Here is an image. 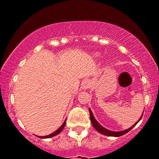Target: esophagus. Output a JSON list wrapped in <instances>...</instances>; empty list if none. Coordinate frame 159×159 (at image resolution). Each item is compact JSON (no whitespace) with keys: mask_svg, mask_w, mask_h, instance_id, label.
Here are the masks:
<instances>
[{"mask_svg":"<svg viewBox=\"0 0 159 159\" xmlns=\"http://www.w3.org/2000/svg\"><path fill=\"white\" fill-rule=\"evenodd\" d=\"M90 85H91V80H85L83 81L82 87L84 90H87V89L90 88Z\"/></svg>","mask_w":159,"mask_h":159,"instance_id":"34e87169","label":"esophagus"}]
</instances>
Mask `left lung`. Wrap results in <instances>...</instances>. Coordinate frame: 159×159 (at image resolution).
I'll return each mask as SVG.
<instances>
[{"instance_id": "left-lung-1", "label": "left lung", "mask_w": 159, "mask_h": 159, "mask_svg": "<svg viewBox=\"0 0 159 159\" xmlns=\"http://www.w3.org/2000/svg\"><path fill=\"white\" fill-rule=\"evenodd\" d=\"M89 112H90V121H91V123L92 125H93V127L95 128V129H96L98 132H99L100 134H103V135H105V136H109V137H120V136H122L124 135V134H126V133H128L129 131H130L131 129H133V128L134 127V126L137 125V122H139V121L141 119L142 116H143V115L141 116V117L140 118V119L138 120V122H136L135 124H134V126H131L130 128H129V129H126V130H122V131H119V132H113V131H111L109 130V129H105V127H103V126H101V124H99V122H98V121L95 119V118L93 117V113H92L91 110H90V108H89Z\"/></svg>"}]
</instances>
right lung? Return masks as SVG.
Wrapping results in <instances>:
<instances>
[{"instance_id": "right-lung-1", "label": "right lung", "mask_w": 159, "mask_h": 159, "mask_svg": "<svg viewBox=\"0 0 159 159\" xmlns=\"http://www.w3.org/2000/svg\"><path fill=\"white\" fill-rule=\"evenodd\" d=\"M66 121H65V122H63L62 125H61V126H60V127L58 128V129H57V130L54 131V133H52V134H49V135H48V136H43V137H40V136H38V137H40V138H51V137H54V136L58 135V134H60V133H61V131H62L63 128H64L65 126H66Z\"/></svg>"}]
</instances>
